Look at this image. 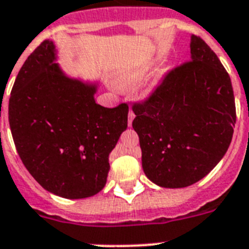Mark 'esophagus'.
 <instances>
[{"label": "esophagus", "mask_w": 249, "mask_h": 249, "mask_svg": "<svg viewBox=\"0 0 249 249\" xmlns=\"http://www.w3.org/2000/svg\"><path fill=\"white\" fill-rule=\"evenodd\" d=\"M133 118H135V113H133L132 110H129V113H128V126H129V127L132 126Z\"/></svg>", "instance_id": "esophagus-1"}]
</instances>
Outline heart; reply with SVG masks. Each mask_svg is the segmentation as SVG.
Wrapping results in <instances>:
<instances>
[{
    "instance_id": "1",
    "label": "heart",
    "mask_w": 249,
    "mask_h": 249,
    "mask_svg": "<svg viewBox=\"0 0 249 249\" xmlns=\"http://www.w3.org/2000/svg\"><path fill=\"white\" fill-rule=\"evenodd\" d=\"M146 73H147V70L145 69H140V70H132V71H128V73H124L122 75L118 76V87L123 90H126V89L133 88L137 84L142 82V80L145 79Z\"/></svg>"
}]
</instances>
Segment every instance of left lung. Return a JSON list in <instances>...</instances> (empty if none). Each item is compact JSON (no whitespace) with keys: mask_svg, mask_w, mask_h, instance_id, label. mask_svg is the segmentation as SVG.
I'll use <instances>...</instances> for the list:
<instances>
[{"mask_svg":"<svg viewBox=\"0 0 249 249\" xmlns=\"http://www.w3.org/2000/svg\"><path fill=\"white\" fill-rule=\"evenodd\" d=\"M132 109L142 169L161 188L197 182L231 145L235 123L231 78L215 53L195 35L190 61L167 74L154 94Z\"/></svg>","mask_w":249,"mask_h":249,"instance_id":"8db88e82","label":"left lung"}]
</instances>
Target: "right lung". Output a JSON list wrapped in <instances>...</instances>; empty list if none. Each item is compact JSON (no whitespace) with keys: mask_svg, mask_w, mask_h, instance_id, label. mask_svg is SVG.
I'll return each instance as SVG.
<instances>
[{"mask_svg":"<svg viewBox=\"0 0 249 249\" xmlns=\"http://www.w3.org/2000/svg\"><path fill=\"white\" fill-rule=\"evenodd\" d=\"M99 80L64 71L54 41L29 55L12 87L8 122L23 165L42 188L65 199L98 194L109 154L127 128L128 106H99Z\"/></svg>","mask_w":249,"mask_h":249,"instance_id":"right-lung-1","label":"right lung"}]
</instances>
